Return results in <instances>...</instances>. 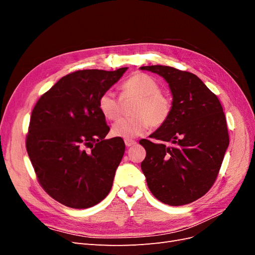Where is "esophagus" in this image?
<instances>
[{"instance_id":"34e87169","label":"esophagus","mask_w":255,"mask_h":255,"mask_svg":"<svg viewBox=\"0 0 255 255\" xmlns=\"http://www.w3.org/2000/svg\"><path fill=\"white\" fill-rule=\"evenodd\" d=\"M125 143L127 146H132L136 144V141L133 139H125Z\"/></svg>"}]
</instances>
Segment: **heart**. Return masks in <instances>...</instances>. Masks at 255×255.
Segmentation results:
<instances>
[{
    "label": "heart",
    "mask_w": 255,
    "mask_h": 255,
    "mask_svg": "<svg viewBox=\"0 0 255 255\" xmlns=\"http://www.w3.org/2000/svg\"><path fill=\"white\" fill-rule=\"evenodd\" d=\"M137 98L132 109L133 117L123 118L115 123L112 134L125 139L141 136L150 125L154 128L163 126L170 117L172 102L161 94L158 83L145 73H135L121 85V99ZM99 111L107 120H117L121 114V100L112 90L100 96Z\"/></svg>",
    "instance_id": "1"
}]
</instances>
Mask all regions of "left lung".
I'll return each mask as SVG.
<instances>
[{"mask_svg":"<svg viewBox=\"0 0 255 255\" xmlns=\"http://www.w3.org/2000/svg\"><path fill=\"white\" fill-rule=\"evenodd\" d=\"M140 69L163 76L172 95L170 117L150 135L160 142L139 141L146 151L141 163L146 184L165 204L191 203L210 190L218 175L229 146L225 113L194 73L159 65Z\"/></svg>","mask_w":255,"mask_h":255,"instance_id":"obj_1","label":"left lung"}]
</instances>
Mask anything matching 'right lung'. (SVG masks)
I'll return each instance as SVG.
<instances>
[{
  "instance_id": "obj_1",
  "label": "right lung",
  "mask_w": 255,
  "mask_h": 255,
  "mask_svg": "<svg viewBox=\"0 0 255 255\" xmlns=\"http://www.w3.org/2000/svg\"><path fill=\"white\" fill-rule=\"evenodd\" d=\"M128 70H79L61 78L32 112L26 150L42 188L72 208L101 202L112 189L126 150L110 127L99 98Z\"/></svg>"
}]
</instances>
